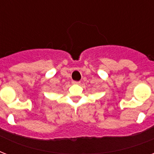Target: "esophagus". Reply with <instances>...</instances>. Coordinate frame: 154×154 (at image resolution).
I'll return each instance as SVG.
<instances>
[{
	"mask_svg": "<svg viewBox=\"0 0 154 154\" xmlns=\"http://www.w3.org/2000/svg\"><path fill=\"white\" fill-rule=\"evenodd\" d=\"M72 84H74V85H79V84H80V82H72Z\"/></svg>",
	"mask_w": 154,
	"mask_h": 154,
	"instance_id": "1",
	"label": "esophagus"
}]
</instances>
